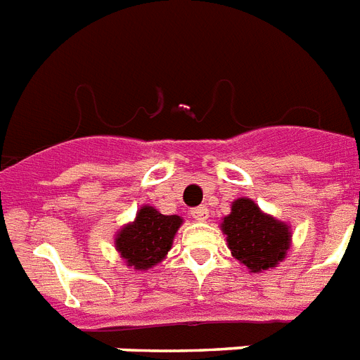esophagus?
Returning <instances> with one entry per match:
<instances>
[{
  "mask_svg": "<svg viewBox=\"0 0 360 360\" xmlns=\"http://www.w3.org/2000/svg\"><path fill=\"white\" fill-rule=\"evenodd\" d=\"M191 217H193V219H197V221H206L207 217H210V210H207L206 206L193 207Z\"/></svg>",
  "mask_w": 360,
  "mask_h": 360,
  "instance_id": "esophagus-1",
  "label": "esophagus"
}]
</instances>
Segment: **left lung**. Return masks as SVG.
Wrapping results in <instances>:
<instances>
[{
  "label": "left lung",
  "mask_w": 360,
  "mask_h": 360,
  "mask_svg": "<svg viewBox=\"0 0 360 360\" xmlns=\"http://www.w3.org/2000/svg\"><path fill=\"white\" fill-rule=\"evenodd\" d=\"M222 231L228 236L231 255L252 272L278 265L290 246L289 226L265 215L250 198L233 202Z\"/></svg>",
  "instance_id": "obj_1"
}]
</instances>
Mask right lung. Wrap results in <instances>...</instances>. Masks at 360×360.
<instances>
[{"instance_id":"right-lung-1","label":"right lung","mask_w":360,"mask_h":360,"mask_svg":"<svg viewBox=\"0 0 360 360\" xmlns=\"http://www.w3.org/2000/svg\"><path fill=\"white\" fill-rule=\"evenodd\" d=\"M182 224L178 215H162L154 207L143 206L136 221L115 237V248L130 266L147 270L165 257L176 230Z\"/></svg>"}]
</instances>
